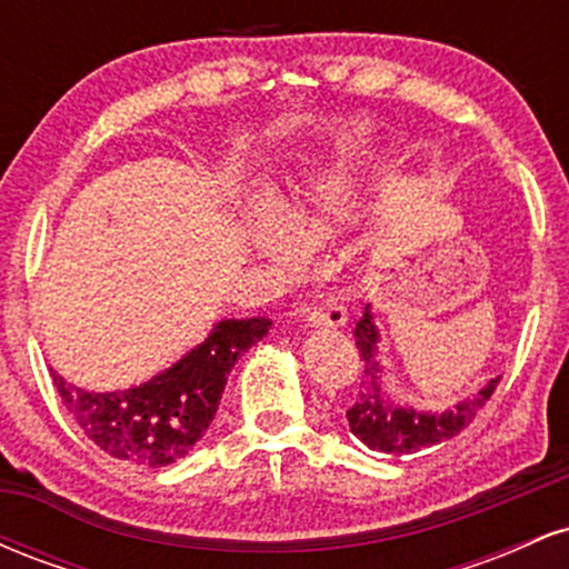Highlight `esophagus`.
<instances>
[{
    "label": "esophagus",
    "instance_id": "obj_1",
    "mask_svg": "<svg viewBox=\"0 0 569 569\" xmlns=\"http://www.w3.org/2000/svg\"><path fill=\"white\" fill-rule=\"evenodd\" d=\"M305 312L310 326H345V321H348V307L339 302L337 297H326L321 302L307 307Z\"/></svg>",
    "mask_w": 569,
    "mask_h": 569
}]
</instances>
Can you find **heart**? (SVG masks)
I'll list each match as a JSON object with an SVG mask.
<instances>
[{
  "instance_id": "heart-1",
  "label": "heart",
  "mask_w": 569,
  "mask_h": 569,
  "mask_svg": "<svg viewBox=\"0 0 569 569\" xmlns=\"http://www.w3.org/2000/svg\"><path fill=\"white\" fill-rule=\"evenodd\" d=\"M352 208V179L350 173L337 171L312 181L310 187L297 194V200L283 206L280 221L270 213H257L248 221V243L257 248L270 262L286 264L293 259V243L297 240H318L331 227L339 224ZM287 230L283 231L282 227Z\"/></svg>"
}]
</instances>
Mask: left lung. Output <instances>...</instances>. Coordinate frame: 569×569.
<instances>
[{
	"label": "left lung",
	"instance_id": "obj_1",
	"mask_svg": "<svg viewBox=\"0 0 569 569\" xmlns=\"http://www.w3.org/2000/svg\"><path fill=\"white\" fill-rule=\"evenodd\" d=\"M377 342H380V335H377L375 323H371L367 307L356 323V348L363 356V363H367L363 367L367 380L361 382V396L348 409V422L352 433L367 447L377 449V452L411 455L452 439L485 409L489 396L495 393L500 382V377L498 380H489L485 390H479L468 401L457 403L455 409L443 411V415H417L415 409L396 407V403H390L382 396L380 377H377L380 375V369H377Z\"/></svg>",
	"mask_w": 569,
	"mask_h": 569
}]
</instances>
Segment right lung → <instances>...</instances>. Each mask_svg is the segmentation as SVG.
Returning <instances> with one entry per match:
<instances>
[{"label":"right lung","instance_id":"right-lung-1","mask_svg":"<svg viewBox=\"0 0 569 569\" xmlns=\"http://www.w3.org/2000/svg\"><path fill=\"white\" fill-rule=\"evenodd\" d=\"M270 318L221 321L189 356L139 388L88 393L53 371L63 407L96 447L136 466H168L184 457L211 426L227 375L270 331Z\"/></svg>","mask_w":569,"mask_h":569}]
</instances>
